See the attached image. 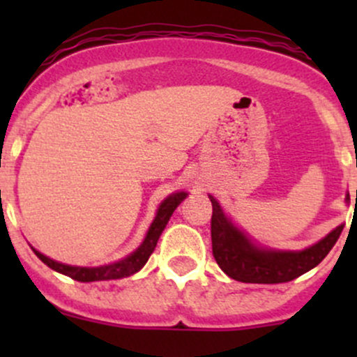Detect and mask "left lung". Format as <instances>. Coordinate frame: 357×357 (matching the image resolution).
Listing matches in <instances>:
<instances>
[{"label":"left lung","instance_id":"left-lung-1","mask_svg":"<svg viewBox=\"0 0 357 357\" xmlns=\"http://www.w3.org/2000/svg\"><path fill=\"white\" fill-rule=\"evenodd\" d=\"M212 202V254L219 268L229 276L242 283H287L298 278L304 273L311 271L328 255L344 225L337 226L319 242L302 250H278V248L261 247L248 238L245 231L238 228L225 214L219 202L208 195ZM345 202H351L349 193ZM357 204V192H356Z\"/></svg>","mask_w":357,"mask_h":357}]
</instances>
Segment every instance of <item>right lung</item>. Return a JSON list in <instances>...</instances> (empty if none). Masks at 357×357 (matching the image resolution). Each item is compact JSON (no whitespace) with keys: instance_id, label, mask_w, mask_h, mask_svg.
Listing matches in <instances>:
<instances>
[{"instance_id":"obj_1","label":"right lung","mask_w":357,"mask_h":357,"mask_svg":"<svg viewBox=\"0 0 357 357\" xmlns=\"http://www.w3.org/2000/svg\"><path fill=\"white\" fill-rule=\"evenodd\" d=\"M188 197L186 192H176L172 195H169L167 199L160 202L157 208L155 219L150 225L149 231H146L145 240L142 242V245L136 248L135 252H131L129 255H126L124 259L117 262H112V264L105 266H96V268H86V266H68L63 262L53 261V259L46 257L45 254H41L39 250L32 248L34 254L45 262L48 268H52L53 271L62 273V275L68 276L72 280H77V282L89 283V282H105V280H119L126 278V276H131L135 273H138L143 266L146 264L149 257L152 255V252L155 250L158 238H160L162 231H164L165 225L171 219L172 212L178 208V205Z\"/></svg>"}]
</instances>
